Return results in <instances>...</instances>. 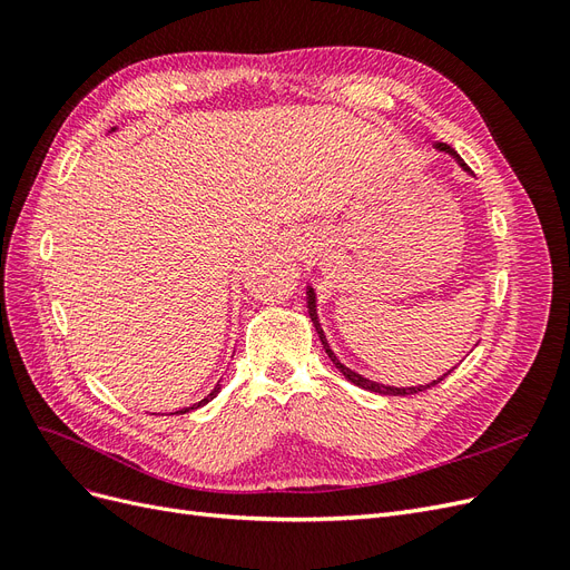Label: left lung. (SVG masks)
I'll list each match as a JSON object with an SVG mask.
<instances>
[{"instance_id": "left-lung-1", "label": "left lung", "mask_w": 570, "mask_h": 570, "mask_svg": "<svg viewBox=\"0 0 570 570\" xmlns=\"http://www.w3.org/2000/svg\"><path fill=\"white\" fill-rule=\"evenodd\" d=\"M435 149H440V151H444V154H450V157L465 170V174H471V168L463 164V159L459 157V154L450 147V145H444V142H435ZM306 304H308V316H312V323H314V327H316V333H318V337H321V344H323V350H325V354L331 356V361L335 364V368L347 377L350 383H354L356 387H361V390H368V392H377V394H394V396H402V394H416V392H423V390H428V387H433V385H438L440 381H444L446 375H450L452 371H446V373H442L438 381H433V383H425V385H411V387H394V385H383V383H375V381H371V377H364L361 373H356V371H352L350 366H344L342 361H340V356L331 350V344H327V337H325V333H323V327H321V321H318V304H316V292H314V287L308 285L306 287Z\"/></svg>"}]
</instances>
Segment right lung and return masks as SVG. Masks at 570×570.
I'll list each match as a JSON object with an SVG mask.
<instances>
[{
	"label": "right lung",
	"mask_w": 570,
	"mask_h": 570,
	"mask_svg": "<svg viewBox=\"0 0 570 570\" xmlns=\"http://www.w3.org/2000/svg\"><path fill=\"white\" fill-rule=\"evenodd\" d=\"M114 130H116V128H111L109 132H114ZM218 392H220V381L216 383V387H214V390H212L209 394H206V396H204V400H202V402H197V404H193V406H185V409H180V411H176V413H187V411H195V409H199V406H204V404H209V402L214 400V396H216Z\"/></svg>",
	"instance_id": "add662e5"
}]
</instances>
